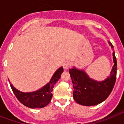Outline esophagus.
I'll return each instance as SVG.
<instances>
[{
  "label": "esophagus",
  "mask_w": 124,
  "mask_h": 124,
  "mask_svg": "<svg viewBox=\"0 0 124 124\" xmlns=\"http://www.w3.org/2000/svg\"><path fill=\"white\" fill-rule=\"evenodd\" d=\"M63 68L65 70H67V69H69L70 67V63L69 62V61H65V63H63Z\"/></svg>",
  "instance_id": "34e87169"
}]
</instances>
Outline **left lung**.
<instances>
[{
  "label": "left lung",
  "instance_id": "obj_1",
  "mask_svg": "<svg viewBox=\"0 0 124 124\" xmlns=\"http://www.w3.org/2000/svg\"><path fill=\"white\" fill-rule=\"evenodd\" d=\"M113 48V45L109 42ZM114 65L110 76L104 81H98L91 79L83 70L73 67L69 69L73 84V97L78 103L85 106L98 105L103 102L112 92L116 79L117 62L115 52L113 53Z\"/></svg>",
  "mask_w": 124,
  "mask_h": 124
}]
</instances>
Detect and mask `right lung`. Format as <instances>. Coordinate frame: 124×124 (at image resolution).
<instances>
[{"mask_svg": "<svg viewBox=\"0 0 124 124\" xmlns=\"http://www.w3.org/2000/svg\"><path fill=\"white\" fill-rule=\"evenodd\" d=\"M63 72V67H60L54 74L49 83L34 92L23 93L15 89L11 83L10 86L15 96L23 105L31 109L43 108L46 106L51 101L52 98V92L53 91L54 85L59 79ZM9 82L10 81H9Z\"/></svg>", "mask_w": 124, "mask_h": 124, "instance_id": "obj_1", "label": "right lung"}]
</instances>
